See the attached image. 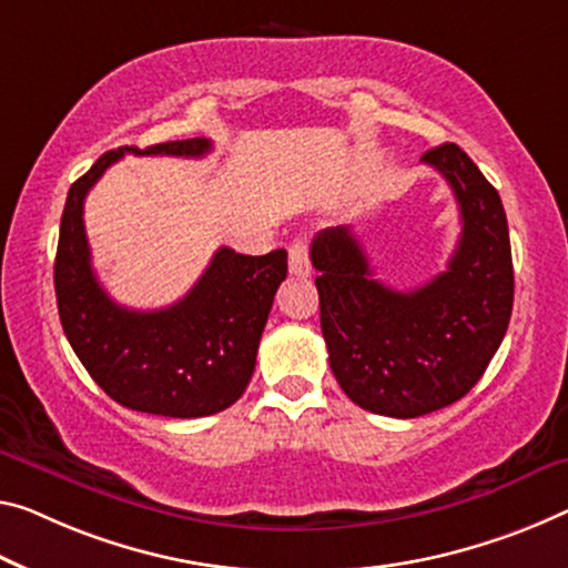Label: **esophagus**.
Masks as SVG:
<instances>
[{"mask_svg":"<svg viewBox=\"0 0 568 568\" xmlns=\"http://www.w3.org/2000/svg\"><path fill=\"white\" fill-rule=\"evenodd\" d=\"M290 274L307 276L310 274V246L307 241L296 239L290 246Z\"/></svg>","mask_w":568,"mask_h":568,"instance_id":"1","label":"esophagus"}]
</instances>
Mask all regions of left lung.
<instances>
[{"mask_svg":"<svg viewBox=\"0 0 568 568\" xmlns=\"http://www.w3.org/2000/svg\"><path fill=\"white\" fill-rule=\"evenodd\" d=\"M457 197L462 235L447 272L412 292L373 278L347 225L312 241L329 368L365 412L416 418L455 404L483 378L513 312V256L500 195L457 144L422 156Z\"/></svg>","mask_w":568,"mask_h":568,"instance_id":"left-lung-1","label":"left lung"}]
</instances>
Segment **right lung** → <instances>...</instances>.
Wrapping results in <instances>:
<instances>
[{"label":"right lung","mask_w":568,"mask_h":568,"mask_svg":"<svg viewBox=\"0 0 568 568\" xmlns=\"http://www.w3.org/2000/svg\"><path fill=\"white\" fill-rule=\"evenodd\" d=\"M211 146L203 136L146 150L121 146L99 156L68 190L55 254L60 322L91 378L132 412L197 418L235 404L254 375L258 339L286 278L284 248L243 256L223 246L193 290L152 312L121 307L95 278L83 200L101 174L126 152L203 156Z\"/></svg>","instance_id":"obj_1"}]
</instances>
